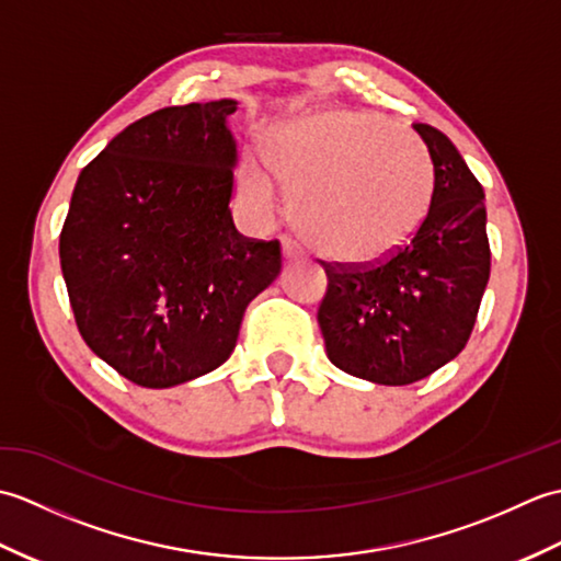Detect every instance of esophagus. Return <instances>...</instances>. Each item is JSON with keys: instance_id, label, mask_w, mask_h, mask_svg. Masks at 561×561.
<instances>
[{"instance_id": "34e87169", "label": "esophagus", "mask_w": 561, "mask_h": 561, "mask_svg": "<svg viewBox=\"0 0 561 561\" xmlns=\"http://www.w3.org/2000/svg\"><path fill=\"white\" fill-rule=\"evenodd\" d=\"M282 253H284V257H287V260H296V257L304 255V248L296 243L294 238H287V241L282 243Z\"/></svg>"}]
</instances>
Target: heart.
I'll use <instances>...</instances> for the list:
<instances>
[{
	"instance_id": "heart-1",
	"label": "heart",
	"mask_w": 561,
	"mask_h": 561,
	"mask_svg": "<svg viewBox=\"0 0 561 561\" xmlns=\"http://www.w3.org/2000/svg\"><path fill=\"white\" fill-rule=\"evenodd\" d=\"M274 171L294 195L304 236L337 260H374L408 243L432 202V159L410 129L386 115L328 111L284 127L272 141ZM238 187L250 211H279L272 173L243 163Z\"/></svg>"
}]
</instances>
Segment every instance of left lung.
Segmentation results:
<instances>
[{
    "label": "left lung",
    "instance_id": "1",
    "mask_svg": "<svg viewBox=\"0 0 561 561\" xmlns=\"http://www.w3.org/2000/svg\"><path fill=\"white\" fill-rule=\"evenodd\" d=\"M434 163L426 217L408 243L368 262H325L318 306L330 362L380 386L432 376L468 344L490 279L484 193L453 141L416 123Z\"/></svg>",
    "mask_w": 561,
    "mask_h": 561
}]
</instances>
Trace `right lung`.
<instances>
[{
    "mask_svg": "<svg viewBox=\"0 0 561 561\" xmlns=\"http://www.w3.org/2000/svg\"><path fill=\"white\" fill-rule=\"evenodd\" d=\"M236 101L171 105L125 127L81 171L59 233L71 311L91 352L141 388L229 359L282 245L236 231Z\"/></svg>",
    "mask_w": 561,
    "mask_h": 561,
    "instance_id": "right-lung-1",
    "label": "right lung"
}]
</instances>
